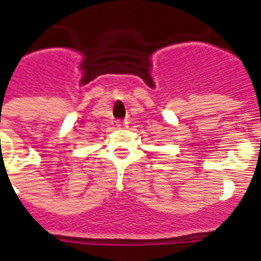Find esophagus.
<instances>
[{"mask_svg": "<svg viewBox=\"0 0 261 261\" xmlns=\"http://www.w3.org/2000/svg\"><path fill=\"white\" fill-rule=\"evenodd\" d=\"M117 125L120 127V128H125V127H128V121L125 120V121H119L117 123Z\"/></svg>", "mask_w": 261, "mask_h": 261, "instance_id": "esophagus-1", "label": "esophagus"}]
</instances>
